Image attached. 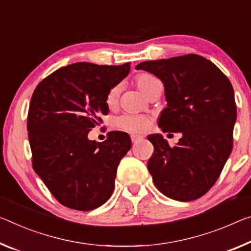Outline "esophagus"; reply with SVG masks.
Masks as SVG:
<instances>
[{
	"mask_svg": "<svg viewBox=\"0 0 251 251\" xmlns=\"http://www.w3.org/2000/svg\"><path fill=\"white\" fill-rule=\"evenodd\" d=\"M130 138H132V142H133V143H136V142H138V141L143 140V137L140 136V135H132V136H130Z\"/></svg>",
	"mask_w": 251,
	"mask_h": 251,
	"instance_id": "34e87169",
	"label": "esophagus"
}]
</instances>
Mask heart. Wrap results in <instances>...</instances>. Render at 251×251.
<instances>
[{"label": "heart", "instance_id": "obj_1", "mask_svg": "<svg viewBox=\"0 0 251 251\" xmlns=\"http://www.w3.org/2000/svg\"><path fill=\"white\" fill-rule=\"evenodd\" d=\"M135 83L143 94L147 97L152 91L161 85L160 80L150 74H141L135 79ZM119 96V87L111 88L106 96V104L108 107H114L117 104ZM118 128L127 130L129 133L141 134L146 132L150 127V121L144 116L138 115H123L115 122Z\"/></svg>", "mask_w": 251, "mask_h": 251}]
</instances>
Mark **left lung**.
Wrapping results in <instances>:
<instances>
[{
  "instance_id": "8db88e82",
  "label": "left lung",
  "mask_w": 251,
  "mask_h": 251,
  "mask_svg": "<svg viewBox=\"0 0 251 251\" xmlns=\"http://www.w3.org/2000/svg\"><path fill=\"white\" fill-rule=\"evenodd\" d=\"M135 68L153 74L164 85L168 106L158 127L182 134L174 147L161 134L147 137L154 146L147 169L155 186L173 200L201 198L216 183L232 151L237 107L231 82L198 54L144 61Z\"/></svg>"
}]
</instances>
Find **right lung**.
I'll return each mask as SVG.
<instances>
[{
	"instance_id": "add662e5",
	"label": "right lung",
	"mask_w": 251,
	"mask_h": 251,
	"mask_svg": "<svg viewBox=\"0 0 251 251\" xmlns=\"http://www.w3.org/2000/svg\"><path fill=\"white\" fill-rule=\"evenodd\" d=\"M129 71V63L75 62L55 70L33 91L27 114L33 170L67 208L89 211L113 193L132 141L127 133L110 132L97 143L88 133L101 122L99 115L108 114V91Z\"/></svg>"
}]
</instances>
